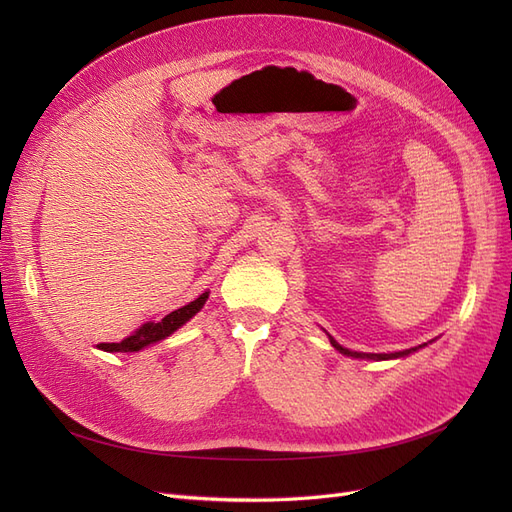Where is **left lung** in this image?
I'll return each mask as SVG.
<instances>
[{"instance_id": "1", "label": "left lung", "mask_w": 512, "mask_h": 512, "mask_svg": "<svg viewBox=\"0 0 512 512\" xmlns=\"http://www.w3.org/2000/svg\"><path fill=\"white\" fill-rule=\"evenodd\" d=\"M331 344L342 352V354H348V356H354V359H374V361H386V359H399V356H408L410 352H414V350H418V348H423V346H418V348H410V350H404V352H391V354H367V352H352V350H348V348H342L339 346L335 339L331 337Z\"/></svg>"}]
</instances>
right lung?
Masks as SVG:
<instances>
[{"label": "right lung", "instance_id": "obj_1", "mask_svg": "<svg viewBox=\"0 0 512 512\" xmlns=\"http://www.w3.org/2000/svg\"><path fill=\"white\" fill-rule=\"evenodd\" d=\"M207 299H209V292H203L196 301L175 309V312H170L160 322H145L143 327H138L126 339H121L119 344H100L98 348L106 350V352H136V350H143L145 346L156 344V342H160V339L168 337L170 333H175L179 327H183L185 322H188L192 316H196L200 312V307L205 305Z\"/></svg>", "mask_w": 512, "mask_h": 512}]
</instances>
